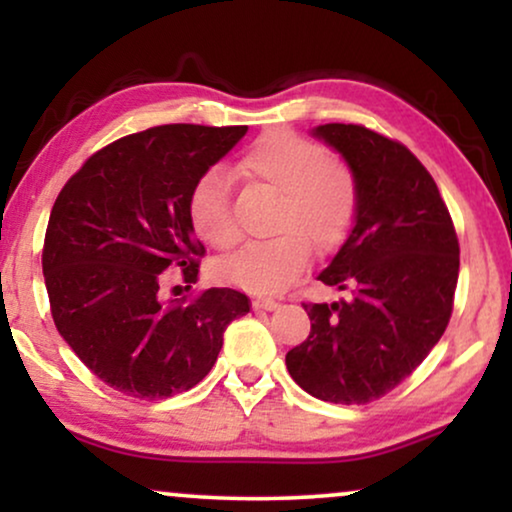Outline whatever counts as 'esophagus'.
Returning <instances> with one entry per match:
<instances>
[{
  "mask_svg": "<svg viewBox=\"0 0 512 512\" xmlns=\"http://www.w3.org/2000/svg\"><path fill=\"white\" fill-rule=\"evenodd\" d=\"M254 307H256V310L272 312V310H277L279 303H277V300H272V298H256L254 300Z\"/></svg>",
  "mask_w": 512,
  "mask_h": 512,
  "instance_id": "esophagus-1",
  "label": "esophagus"
}]
</instances>
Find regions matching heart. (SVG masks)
Segmentation results:
<instances>
[{
    "mask_svg": "<svg viewBox=\"0 0 512 512\" xmlns=\"http://www.w3.org/2000/svg\"><path fill=\"white\" fill-rule=\"evenodd\" d=\"M244 177L282 193L268 240L247 242L214 265L219 282L249 293H282L310 263V244L321 254L338 249L354 226L359 181L352 167L328 158L314 139L279 130L263 135L240 160ZM195 235L214 249L233 247L240 237L230 212L228 177L212 167L188 195Z\"/></svg>",
    "mask_w": 512,
    "mask_h": 512,
    "instance_id": "1",
    "label": "heart"
}]
</instances>
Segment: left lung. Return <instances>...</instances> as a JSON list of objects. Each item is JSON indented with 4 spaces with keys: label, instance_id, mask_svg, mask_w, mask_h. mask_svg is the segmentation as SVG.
Listing matches in <instances>:
<instances>
[{
    "label": "left lung",
    "instance_id": "obj_1",
    "mask_svg": "<svg viewBox=\"0 0 512 512\" xmlns=\"http://www.w3.org/2000/svg\"><path fill=\"white\" fill-rule=\"evenodd\" d=\"M312 135L359 181L347 240L317 279L347 298L305 303L312 331L286 354L300 389L328 403H370L422 363L452 314L459 240L436 181L394 139L326 123Z\"/></svg>",
    "mask_w": 512,
    "mask_h": 512
}]
</instances>
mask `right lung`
I'll return each mask as SVG.
<instances>
[{
	"mask_svg": "<svg viewBox=\"0 0 512 512\" xmlns=\"http://www.w3.org/2000/svg\"><path fill=\"white\" fill-rule=\"evenodd\" d=\"M247 125H158L93 153L48 219L44 279L55 326L111 389L158 401L195 387L216 363L228 324L249 312L235 289L163 300L167 268L186 284L205 254L188 219L202 174Z\"/></svg>",
	"mask_w": 512,
	"mask_h": 512,
	"instance_id": "right-lung-1",
	"label": "right lung"
}]
</instances>
